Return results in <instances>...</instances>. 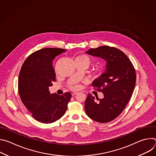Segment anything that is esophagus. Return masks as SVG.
<instances>
[{
  "mask_svg": "<svg viewBox=\"0 0 156 156\" xmlns=\"http://www.w3.org/2000/svg\"><path fill=\"white\" fill-rule=\"evenodd\" d=\"M77 94H78V93H76V92H73V93H72V95L73 96H75V95Z\"/></svg>",
  "mask_w": 156,
  "mask_h": 156,
  "instance_id": "34e87169",
  "label": "esophagus"
}]
</instances>
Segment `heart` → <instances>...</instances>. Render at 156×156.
Returning a JSON list of instances; mask_svg holds the SVG:
<instances>
[{
	"mask_svg": "<svg viewBox=\"0 0 156 156\" xmlns=\"http://www.w3.org/2000/svg\"><path fill=\"white\" fill-rule=\"evenodd\" d=\"M75 59L83 60V61H84V62L87 63V65L90 63V58H88L87 56H86V55H80V56L77 57ZM101 73H102V72H100L99 74V75H101ZM72 88L73 89V90H76V89L77 88V86H76V85L72 86Z\"/></svg>",
	"mask_w": 156,
	"mask_h": 156,
	"instance_id": "1",
	"label": "heart"
}]
</instances>
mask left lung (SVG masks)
<instances>
[{
  "label": "left lung",
  "instance_id": "obj_1",
  "mask_svg": "<svg viewBox=\"0 0 156 156\" xmlns=\"http://www.w3.org/2000/svg\"><path fill=\"white\" fill-rule=\"evenodd\" d=\"M106 61L105 70L93 83V86L104 94L99 99L88 94L85 101L86 115L99 123H107L116 119L124 110L133 93L136 72L128 57L120 50L107 46L86 52Z\"/></svg>",
  "mask_w": 156,
  "mask_h": 156
}]
</instances>
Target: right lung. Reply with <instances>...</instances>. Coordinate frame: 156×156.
Returning a JSON list of instances; mask_svg holds the SVG:
<instances>
[{
    "label": "right lung",
    "mask_w": 156,
    "mask_h": 156,
    "mask_svg": "<svg viewBox=\"0 0 156 156\" xmlns=\"http://www.w3.org/2000/svg\"><path fill=\"white\" fill-rule=\"evenodd\" d=\"M60 48H44L31 54L24 62L18 77L20 99L38 122L53 123L65 113L72 94H51L49 86L55 80L52 61L65 52Z\"/></svg>",
    "instance_id": "obj_1"
}]
</instances>
